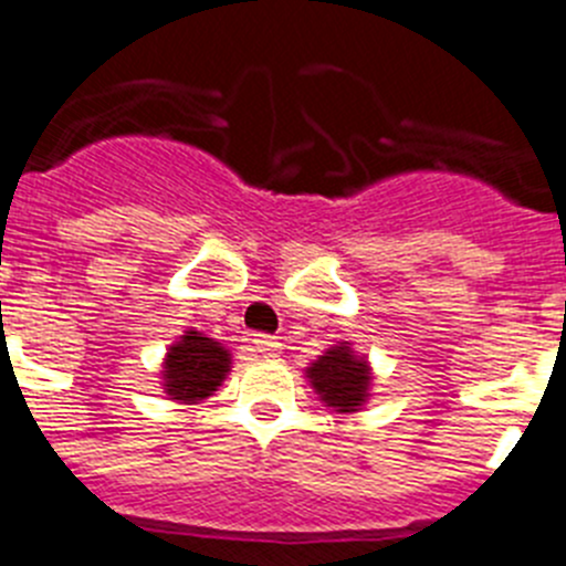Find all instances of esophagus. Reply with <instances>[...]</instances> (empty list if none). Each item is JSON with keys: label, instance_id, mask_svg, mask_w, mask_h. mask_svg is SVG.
Masks as SVG:
<instances>
[{"label": "esophagus", "instance_id": "obj_1", "mask_svg": "<svg viewBox=\"0 0 566 566\" xmlns=\"http://www.w3.org/2000/svg\"><path fill=\"white\" fill-rule=\"evenodd\" d=\"M253 349H256L262 358H279V355H282V340L273 338V335H256V338H253Z\"/></svg>", "mask_w": 566, "mask_h": 566}]
</instances>
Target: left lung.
Listing matches in <instances>:
<instances>
[{"instance_id": "obj_1", "label": "left lung", "mask_w": 566, "mask_h": 566, "mask_svg": "<svg viewBox=\"0 0 566 566\" xmlns=\"http://www.w3.org/2000/svg\"><path fill=\"white\" fill-rule=\"evenodd\" d=\"M310 386L321 397V403L338 415H355L371 397V366L366 355H358L349 340H338L327 353L318 355L304 369Z\"/></svg>"}]
</instances>
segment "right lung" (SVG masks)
Here are the masks:
<instances>
[{
    "mask_svg": "<svg viewBox=\"0 0 566 566\" xmlns=\"http://www.w3.org/2000/svg\"><path fill=\"white\" fill-rule=\"evenodd\" d=\"M231 371V349L200 329H186L163 358L160 386L175 403L195 406L220 389Z\"/></svg>",
    "mask_w": 566,
    "mask_h": 566,
    "instance_id": "obj_1",
    "label": "right lung"
}]
</instances>
